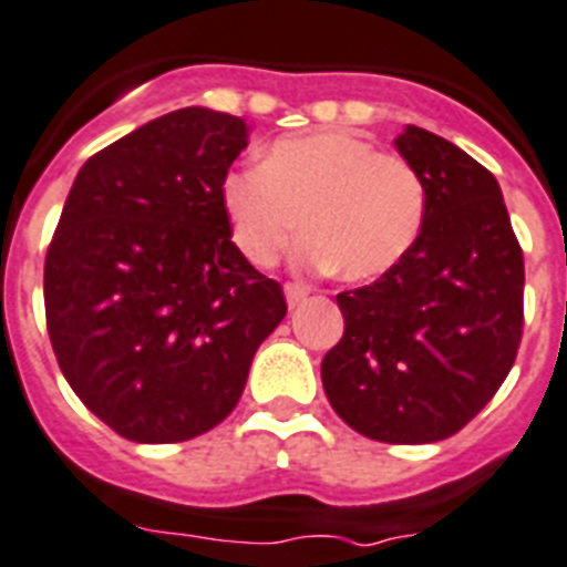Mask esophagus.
Segmentation results:
<instances>
[{"label":"esophagus","instance_id":"34e87169","mask_svg":"<svg viewBox=\"0 0 567 567\" xmlns=\"http://www.w3.org/2000/svg\"><path fill=\"white\" fill-rule=\"evenodd\" d=\"M311 293L308 285H299V282H288L285 285V299H288V306L297 308L299 302H306V297Z\"/></svg>","mask_w":567,"mask_h":567}]
</instances>
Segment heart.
<instances>
[{"label":"heart","instance_id":"b5f03b06","mask_svg":"<svg viewBox=\"0 0 567 567\" xmlns=\"http://www.w3.org/2000/svg\"><path fill=\"white\" fill-rule=\"evenodd\" d=\"M425 206L408 159L349 131L279 140L261 165L220 179V209L244 259L270 268L302 227L299 259L347 282L390 274L416 244Z\"/></svg>","mask_w":567,"mask_h":567}]
</instances>
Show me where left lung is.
<instances>
[{"instance_id":"left-lung-1","label":"left lung","mask_w":567,"mask_h":567,"mask_svg":"<svg viewBox=\"0 0 567 567\" xmlns=\"http://www.w3.org/2000/svg\"><path fill=\"white\" fill-rule=\"evenodd\" d=\"M399 154L425 186V224L390 274L338 293L343 338L323 358L331 408L395 445L457 434L513 370L524 256L498 179L449 140L408 124Z\"/></svg>"}]
</instances>
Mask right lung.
Instances as JSON below:
<instances>
[{
    "label": "right lung",
    "mask_w": 567,
    "mask_h": 567,
    "mask_svg": "<svg viewBox=\"0 0 567 567\" xmlns=\"http://www.w3.org/2000/svg\"><path fill=\"white\" fill-rule=\"evenodd\" d=\"M244 118L183 107L90 156L45 252V326L69 388L133 443L224 422L288 315L233 244L220 179Z\"/></svg>",
    "instance_id": "add662e5"
}]
</instances>
